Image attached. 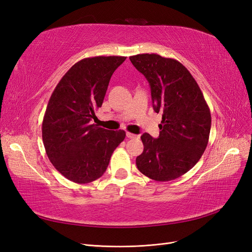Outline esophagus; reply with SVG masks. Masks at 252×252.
<instances>
[{"label": "esophagus", "instance_id": "34e87169", "mask_svg": "<svg viewBox=\"0 0 252 252\" xmlns=\"http://www.w3.org/2000/svg\"><path fill=\"white\" fill-rule=\"evenodd\" d=\"M126 136H127L128 139H135V138H138V135L133 134V133H131V132H126Z\"/></svg>", "mask_w": 252, "mask_h": 252}]
</instances>
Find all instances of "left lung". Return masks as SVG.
<instances>
[{"mask_svg":"<svg viewBox=\"0 0 252 252\" xmlns=\"http://www.w3.org/2000/svg\"><path fill=\"white\" fill-rule=\"evenodd\" d=\"M147 79L154 109L162 113L158 139L144 133V150L135 159L146 177L166 182L180 178L199 162L207 147L211 116L202 91L179 61L156 53L129 58Z\"/></svg>","mask_w":252,"mask_h":252,"instance_id":"1","label":"left lung"}]
</instances>
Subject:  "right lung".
<instances>
[{
  "mask_svg": "<svg viewBox=\"0 0 252 252\" xmlns=\"http://www.w3.org/2000/svg\"><path fill=\"white\" fill-rule=\"evenodd\" d=\"M126 57L86 58L75 63L53 90L42 124L49 161L78 184L101 178L112 152L124 141V130L93 124L110 78Z\"/></svg>",
  "mask_w": 252,
  "mask_h": 252,
  "instance_id": "1",
  "label": "right lung"
}]
</instances>
